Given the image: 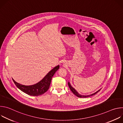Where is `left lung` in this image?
Returning a JSON list of instances; mask_svg holds the SVG:
<instances>
[{"instance_id":"8db88e82","label":"left lung","mask_w":123,"mask_h":123,"mask_svg":"<svg viewBox=\"0 0 123 123\" xmlns=\"http://www.w3.org/2000/svg\"><path fill=\"white\" fill-rule=\"evenodd\" d=\"M68 86H69V87L70 90H71V91L72 92H73L74 94H75L76 96H77L78 97H80V98H86V97H90V96H91L94 95H95V94H96L98 92H99L101 90V89H100V90H99L98 91H97V92H94V93H92V94H90V95H81V94H79V93L75 90V89L74 88V87L71 86V84H70V83H69V82H68Z\"/></svg>"}]
</instances>
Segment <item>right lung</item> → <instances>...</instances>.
I'll list each match as a JSON object with an SVG mask.
<instances>
[{
	"label": "right lung",
	"mask_w": 123,
	"mask_h": 123,
	"mask_svg": "<svg viewBox=\"0 0 123 123\" xmlns=\"http://www.w3.org/2000/svg\"><path fill=\"white\" fill-rule=\"evenodd\" d=\"M59 68V65L55 67L39 82L32 85L25 86L12 80L16 86L23 92L31 96H39L44 94L49 89L52 76Z\"/></svg>",
	"instance_id": "obj_1"
}]
</instances>
